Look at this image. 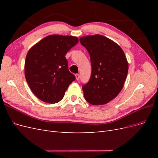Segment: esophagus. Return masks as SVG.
Instances as JSON below:
<instances>
[{
	"label": "esophagus",
	"instance_id": "34e87169",
	"mask_svg": "<svg viewBox=\"0 0 158 158\" xmlns=\"http://www.w3.org/2000/svg\"><path fill=\"white\" fill-rule=\"evenodd\" d=\"M75 76H76V80H78L79 78H80V74H75Z\"/></svg>",
	"mask_w": 158,
	"mask_h": 158
}]
</instances>
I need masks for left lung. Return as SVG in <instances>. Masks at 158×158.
<instances>
[{
  "label": "left lung",
  "instance_id": "left-lung-1",
  "mask_svg": "<svg viewBox=\"0 0 158 158\" xmlns=\"http://www.w3.org/2000/svg\"><path fill=\"white\" fill-rule=\"evenodd\" d=\"M81 45L88 51L92 74L82 85L84 98L92 105L106 104L123 89L128 70L123 51L116 43L101 35L85 36Z\"/></svg>",
  "mask_w": 158,
  "mask_h": 158
}]
</instances>
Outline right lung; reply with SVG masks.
<instances>
[{"instance_id":"1","label":"right lung","mask_w":158,"mask_h":158,"mask_svg":"<svg viewBox=\"0 0 158 158\" xmlns=\"http://www.w3.org/2000/svg\"><path fill=\"white\" fill-rule=\"evenodd\" d=\"M78 42L76 37L51 35L28 51L25 62L26 79L32 92L41 101L58 103L75 80L74 75L69 70L65 55Z\"/></svg>"}]
</instances>
